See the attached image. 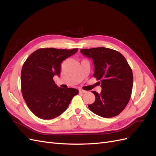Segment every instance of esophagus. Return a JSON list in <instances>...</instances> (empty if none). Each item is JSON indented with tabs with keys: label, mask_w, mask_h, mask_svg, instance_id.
<instances>
[{
	"label": "esophagus",
	"mask_w": 156,
	"mask_h": 156,
	"mask_svg": "<svg viewBox=\"0 0 156 156\" xmlns=\"http://www.w3.org/2000/svg\"><path fill=\"white\" fill-rule=\"evenodd\" d=\"M79 91V92H80V93H86V92H87V91H85V90H81V89H80Z\"/></svg>",
	"instance_id": "esophagus-1"
}]
</instances>
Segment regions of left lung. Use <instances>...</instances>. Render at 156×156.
I'll return each mask as SVG.
<instances>
[{
	"mask_svg": "<svg viewBox=\"0 0 156 156\" xmlns=\"http://www.w3.org/2000/svg\"><path fill=\"white\" fill-rule=\"evenodd\" d=\"M94 65V77L101 81L100 94L92 91L96 100L89 109L104 118L119 115L128 103L133 88L132 70L119 52L103 47L80 50Z\"/></svg>",
	"mask_w": 156,
	"mask_h": 156,
	"instance_id": "left-lung-1",
	"label": "left lung"
}]
</instances>
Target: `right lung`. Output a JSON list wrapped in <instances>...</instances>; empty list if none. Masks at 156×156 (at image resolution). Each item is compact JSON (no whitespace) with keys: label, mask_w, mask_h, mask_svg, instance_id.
Masks as SVG:
<instances>
[{"label":"right lung","mask_w":156,"mask_h":156,"mask_svg":"<svg viewBox=\"0 0 156 156\" xmlns=\"http://www.w3.org/2000/svg\"><path fill=\"white\" fill-rule=\"evenodd\" d=\"M77 51V48L39 49L23 64L21 74L23 97L30 110L40 119L50 120L58 116L79 93L75 88L58 87L53 80L55 75L60 76L62 61Z\"/></svg>","instance_id":"obj_1"}]
</instances>
